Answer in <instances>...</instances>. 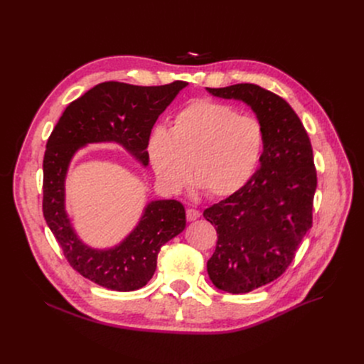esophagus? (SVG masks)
Returning <instances> with one entry per match:
<instances>
[{
    "mask_svg": "<svg viewBox=\"0 0 364 364\" xmlns=\"http://www.w3.org/2000/svg\"><path fill=\"white\" fill-rule=\"evenodd\" d=\"M186 218H187V220H188V222H193V220H196V219H198V218H200V212H198V210H196V209H187V212H186Z\"/></svg>",
    "mask_w": 364,
    "mask_h": 364,
    "instance_id": "1",
    "label": "esophagus"
}]
</instances>
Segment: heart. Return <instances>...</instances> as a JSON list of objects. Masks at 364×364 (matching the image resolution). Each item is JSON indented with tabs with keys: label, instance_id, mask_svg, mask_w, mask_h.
Here are the masks:
<instances>
[{
	"label": "heart",
	"instance_id": "heart-1",
	"mask_svg": "<svg viewBox=\"0 0 364 364\" xmlns=\"http://www.w3.org/2000/svg\"><path fill=\"white\" fill-rule=\"evenodd\" d=\"M264 145L255 118L236 115L223 103L194 100L173 119L171 129L154 128L146 152L155 176L170 191L183 190L193 177L210 197H228L250 178Z\"/></svg>",
	"mask_w": 364,
	"mask_h": 364
}]
</instances>
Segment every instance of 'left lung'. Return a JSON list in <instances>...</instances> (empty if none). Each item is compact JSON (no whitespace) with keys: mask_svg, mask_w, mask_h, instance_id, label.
<instances>
[{"mask_svg":"<svg viewBox=\"0 0 364 364\" xmlns=\"http://www.w3.org/2000/svg\"><path fill=\"white\" fill-rule=\"evenodd\" d=\"M205 89L245 102L264 132L256 173L239 191L203 212L218 232L216 250L207 261L212 282L225 292L245 294L281 277L313 226V146L281 96L253 83Z\"/></svg>","mask_w":364,"mask_h":364,"instance_id":"left-lung-1","label":"left lung"}]
</instances>
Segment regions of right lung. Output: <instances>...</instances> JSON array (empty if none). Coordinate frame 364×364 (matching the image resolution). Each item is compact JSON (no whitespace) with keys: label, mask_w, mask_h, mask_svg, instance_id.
Here are the masks:
<instances>
[{"label":"right lung","mask_w":364,"mask_h":364,"mask_svg":"<svg viewBox=\"0 0 364 364\" xmlns=\"http://www.w3.org/2000/svg\"><path fill=\"white\" fill-rule=\"evenodd\" d=\"M188 83L135 86L103 82L69 103L50 134L43 160V215L70 267L89 281L128 292L146 285L164 243L186 228L184 205L177 200L148 203L135 229L117 246L93 249L76 235L65 207V181L73 155L87 144L117 142L144 167L148 135Z\"/></svg>","instance_id":"add662e5"}]
</instances>
